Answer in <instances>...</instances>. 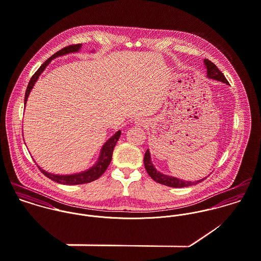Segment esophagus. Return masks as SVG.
<instances>
[{
  "mask_svg": "<svg viewBox=\"0 0 261 261\" xmlns=\"http://www.w3.org/2000/svg\"><path fill=\"white\" fill-rule=\"evenodd\" d=\"M136 124L139 125V126H142V125H144L145 121L144 120H137V121H136Z\"/></svg>",
  "mask_w": 261,
  "mask_h": 261,
  "instance_id": "esophagus-1",
  "label": "esophagus"
}]
</instances>
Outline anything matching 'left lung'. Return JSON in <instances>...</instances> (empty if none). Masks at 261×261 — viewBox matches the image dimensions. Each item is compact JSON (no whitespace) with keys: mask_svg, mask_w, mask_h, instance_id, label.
<instances>
[{"mask_svg":"<svg viewBox=\"0 0 261 261\" xmlns=\"http://www.w3.org/2000/svg\"><path fill=\"white\" fill-rule=\"evenodd\" d=\"M204 65L206 67L207 70V77L213 80H217L223 83L228 84V81L226 80V78L224 77L223 73L219 71V69L209 60L204 59ZM144 165L145 169L147 171V173L149 174V176L156 182L169 186V187H175V188H181V187H187V186H191V185H195L197 183H200L205 178L197 180V181H185L182 179H178L173 176L170 175H166V174L161 173L159 171L156 170V168L154 167L152 161H151V155H150V151L147 149L144 156Z\"/></svg>","mask_w":261,"mask_h":261,"instance_id":"obj_1","label":"left lung"}]
</instances>
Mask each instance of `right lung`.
<instances>
[{"instance_id": "right-lung-1", "label": "right lung", "mask_w": 261, "mask_h": 261, "mask_svg": "<svg viewBox=\"0 0 261 261\" xmlns=\"http://www.w3.org/2000/svg\"><path fill=\"white\" fill-rule=\"evenodd\" d=\"M82 47V44H77V45H70L68 47L63 48L62 50L58 51L56 54H54L52 57L48 59L39 69L38 71L32 76L31 80H30L28 87L25 93V106L29 97L30 92L32 91V89L34 87L35 83L37 82V80L39 79L40 75L43 73V71L47 68V66L51 63V61L53 59L57 58L60 56H64L70 53H77L80 51ZM93 52V51H92ZM121 135V131H117L116 133L110 137L105 144L103 145L101 151H100V155L99 158L97 160V162L87 170L79 172V173L68 174V175H59V174L50 173L45 171L44 169H42L40 166L39 169L42 173L45 176H47L49 179L60 183V184H65V185H77V184H84V183H89L92 182L96 179H98L102 174L106 171V169L108 168L111 160H112V155H113V151H114V147L116 146L117 141L119 140Z\"/></svg>"}]
</instances>
